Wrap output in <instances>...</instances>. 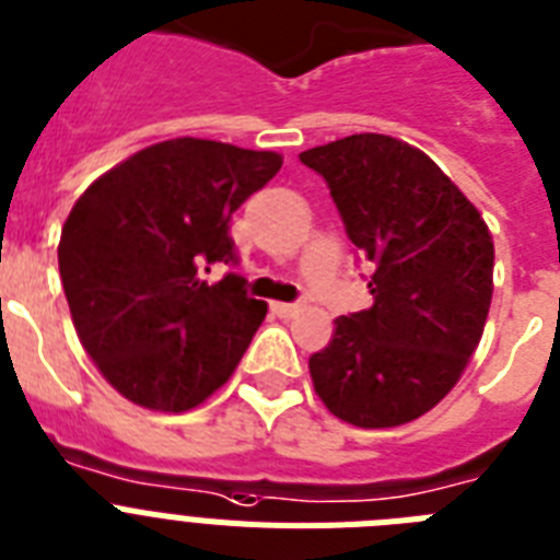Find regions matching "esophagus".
Instances as JSON below:
<instances>
[{"label": "esophagus", "mask_w": 560, "mask_h": 560, "mask_svg": "<svg viewBox=\"0 0 560 560\" xmlns=\"http://www.w3.org/2000/svg\"><path fill=\"white\" fill-rule=\"evenodd\" d=\"M270 310H272V316H279V318H293L295 313H299V304L270 302Z\"/></svg>", "instance_id": "34e87169"}]
</instances>
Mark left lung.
<instances>
[{"instance_id":"8db88e82","label":"left lung","mask_w":560,"mask_h":560,"mask_svg":"<svg viewBox=\"0 0 560 560\" xmlns=\"http://www.w3.org/2000/svg\"><path fill=\"white\" fill-rule=\"evenodd\" d=\"M299 159L373 267V307L336 318L330 345L310 355L313 387L347 424H407L447 396L481 341L490 230L439 164L393 136L355 133Z\"/></svg>"}]
</instances>
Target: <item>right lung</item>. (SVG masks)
<instances>
[{"label": "right lung", "instance_id": "obj_1", "mask_svg": "<svg viewBox=\"0 0 560 560\" xmlns=\"http://www.w3.org/2000/svg\"><path fill=\"white\" fill-rule=\"evenodd\" d=\"M279 153L210 139L144 148L98 176L70 210L59 272L79 341L128 401L159 412L199 407L228 382L267 304L238 272L230 219L270 182Z\"/></svg>", "mask_w": 560, "mask_h": 560}]
</instances>
